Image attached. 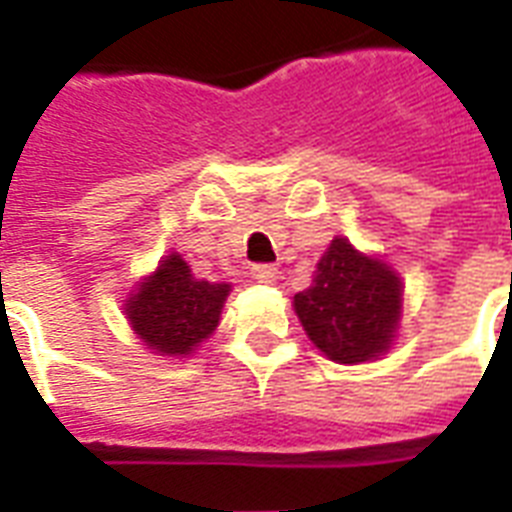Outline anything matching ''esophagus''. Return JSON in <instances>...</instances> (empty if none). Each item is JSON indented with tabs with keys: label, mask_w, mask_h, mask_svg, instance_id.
<instances>
[{
	"label": "esophagus",
	"mask_w": 512,
	"mask_h": 512,
	"mask_svg": "<svg viewBox=\"0 0 512 512\" xmlns=\"http://www.w3.org/2000/svg\"><path fill=\"white\" fill-rule=\"evenodd\" d=\"M276 265H268V263H257L252 265V279H257L260 284H273L276 281Z\"/></svg>",
	"instance_id": "34e87169"
}]
</instances>
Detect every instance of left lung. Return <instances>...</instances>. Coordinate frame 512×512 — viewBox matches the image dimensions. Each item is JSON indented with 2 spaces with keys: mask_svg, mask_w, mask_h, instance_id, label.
<instances>
[{
  "mask_svg": "<svg viewBox=\"0 0 512 512\" xmlns=\"http://www.w3.org/2000/svg\"><path fill=\"white\" fill-rule=\"evenodd\" d=\"M295 313L321 353L361 364L390 348L401 313V281L388 265L335 239L316 265V279L295 295Z\"/></svg>",
  "mask_w": 512,
  "mask_h": 512,
  "instance_id": "1",
  "label": "left lung"
}]
</instances>
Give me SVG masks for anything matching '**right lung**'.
<instances>
[{"mask_svg":"<svg viewBox=\"0 0 512 512\" xmlns=\"http://www.w3.org/2000/svg\"><path fill=\"white\" fill-rule=\"evenodd\" d=\"M231 287L196 279L180 255L164 257L154 276L127 300L135 335L162 356H188L215 332Z\"/></svg>","mask_w":512,"mask_h":512,"instance_id":"obj_1","label":"right lung"}]
</instances>
